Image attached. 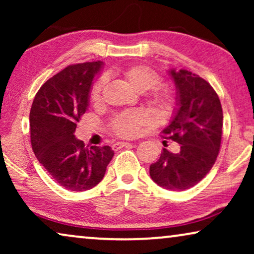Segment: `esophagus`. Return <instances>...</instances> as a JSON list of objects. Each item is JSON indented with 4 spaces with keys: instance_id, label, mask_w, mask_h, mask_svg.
Masks as SVG:
<instances>
[{
    "instance_id": "esophagus-1",
    "label": "esophagus",
    "mask_w": 254,
    "mask_h": 254,
    "mask_svg": "<svg viewBox=\"0 0 254 254\" xmlns=\"http://www.w3.org/2000/svg\"><path fill=\"white\" fill-rule=\"evenodd\" d=\"M127 145H130L129 142H117V143L113 144V149L114 150H119L120 148L127 147Z\"/></svg>"
}]
</instances>
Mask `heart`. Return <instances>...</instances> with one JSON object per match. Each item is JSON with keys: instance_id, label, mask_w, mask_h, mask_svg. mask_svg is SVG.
Returning <instances> with one entry per match:
<instances>
[{"instance_id": "heart-1", "label": "heart", "mask_w": 254, "mask_h": 254, "mask_svg": "<svg viewBox=\"0 0 254 254\" xmlns=\"http://www.w3.org/2000/svg\"><path fill=\"white\" fill-rule=\"evenodd\" d=\"M121 74L126 81L129 83L131 88L138 92H149L147 95V102L151 110L158 117L164 118L172 113L175 107V98L172 93L166 89L156 88L161 83V76L155 70L147 65H131L125 68ZM104 86V79H99L92 86L90 92V100L93 104H98L102 99V91ZM149 121V116L142 110H133L128 112L118 114L110 124L111 130L118 136L133 137L138 133L142 125Z\"/></svg>"}]
</instances>
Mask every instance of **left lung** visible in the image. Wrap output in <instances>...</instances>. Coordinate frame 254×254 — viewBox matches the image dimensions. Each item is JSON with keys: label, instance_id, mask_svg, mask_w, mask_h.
<instances>
[{"label": "left lung", "instance_id": "left-lung-1", "mask_svg": "<svg viewBox=\"0 0 254 254\" xmlns=\"http://www.w3.org/2000/svg\"><path fill=\"white\" fill-rule=\"evenodd\" d=\"M176 85L177 109L163 137L179 143V152L163 149L149 173L158 186L185 190L202 180L216 161L221 147L223 112L211 85L185 69H170Z\"/></svg>", "mask_w": 254, "mask_h": 254}]
</instances>
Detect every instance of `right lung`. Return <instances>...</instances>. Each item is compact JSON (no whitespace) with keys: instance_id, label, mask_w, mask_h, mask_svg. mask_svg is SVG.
Masks as SVG:
<instances>
[{"instance_id":"1","label":"right lung","mask_w":254,"mask_h":254,"mask_svg":"<svg viewBox=\"0 0 254 254\" xmlns=\"http://www.w3.org/2000/svg\"><path fill=\"white\" fill-rule=\"evenodd\" d=\"M103 65L102 61L68 65L41 86L31 106L34 155L52 178L69 190L83 192L98 185L114 155L109 145L85 148L74 135Z\"/></svg>"}]
</instances>
